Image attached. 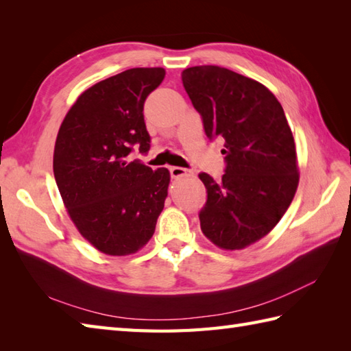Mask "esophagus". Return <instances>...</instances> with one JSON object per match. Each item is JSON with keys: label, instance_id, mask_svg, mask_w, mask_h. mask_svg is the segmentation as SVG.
<instances>
[{"label": "esophagus", "instance_id": "34e87169", "mask_svg": "<svg viewBox=\"0 0 351 351\" xmlns=\"http://www.w3.org/2000/svg\"><path fill=\"white\" fill-rule=\"evenodd\" d=\"M170 175L171 178H182V176H187L190 175V170L184 169V167H170Z\"/></svg>", "mask_w": 351, "mask_h": 351}]
</instances>
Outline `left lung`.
<instances>
[{
  "label": "left lung",
  "instance_id": "left-lung-1",
  "mask_svg": "<svg viewBox=\"0 0 351 351\" xmlns=\"http://www.w3.org/2000/svg\"><path fill=\"white\" fill-rule=\"evenodd\" d=\"M182 84L210 138L223 140L226 173H200L208 199L200 229L223 250H241L278 225L299 187L293 132L278 98L249 77L219 66H193Z\"/></svg>",
  "mask_w": 351,
  "mask_h": 351
}]
</instances>
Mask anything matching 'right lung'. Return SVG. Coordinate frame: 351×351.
I'll list each match as a JSON object with an SVG mask.
<instances>
[{"instance_id":"1","label":"right lung","mask_w":351,"mask_h":351,"mask_svg":"<svg viewBox=\"0 0 351 351\" xmlns=\"http://www.w3.org/2000/svg\"><path fill=\"white\" fill-rule=\"evenodd\" d=\"M162 68H134L81 93L66 113L54 146V176L69 217L95 249L110 256L138 252L155 232L170 171L128 161L147 152L143 106Z\"/></svg>"}]
</instances>
